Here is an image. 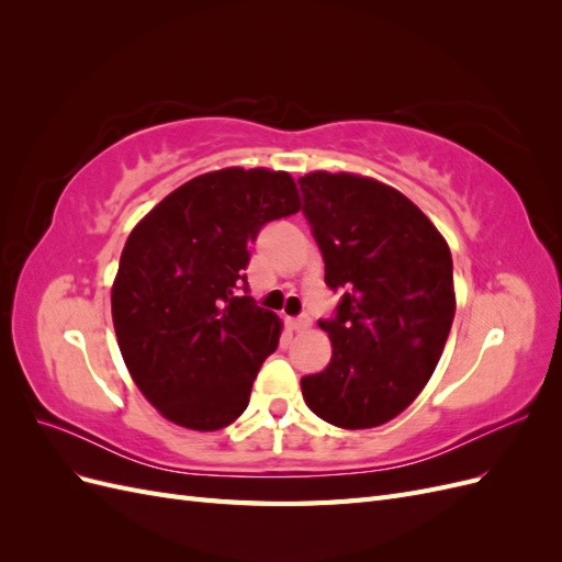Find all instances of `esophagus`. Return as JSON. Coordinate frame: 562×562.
I'll return each mask as SVG.
<instances>
[{
  "mask_svg": "<svg viewBox=\"0 0 562 562\" xmlns=\"http://www.w3.org/2000/svg\"><path fill=\"white\" fill-rule=\"evenodd\" d=\"M310 328H312V318H310V316L291 318V330H295V333H307Z\"/></svg>",
  "mask_w": 562,
  "mask_h": 562,
  "instance_id": "34e87169",
  "label": "esophagus"
}]
</instances>
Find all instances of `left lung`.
I'll return each instance as SVG.
<instances>
[{
  "instance_id": "8db88e82",
  "label": "left lung",
  "mask_w": 562,
  "mask_h": 562,
  "mask_svg": "<svg viewBox=\"0 0 562 562\" xmlns=\"http://www.w3.org/2000/svg\"><path fill=\"white\" fill-rule=\"evenodd\" d=\"M326 283L345 288L321 321L330 363L302 378L310 411L339 429H372L401 415L434 375L454 318L452 255L415 203L375 178L302 176Z\"/></svg>"
}]
</instances>
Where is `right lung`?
<instances>
[{
  "label": "right lung",
  "instance_id": "right-lung-1",
  "mask_svg": "<svg viewBox=\"0 0 562 562\" xmlns=\"http://www.w3.org/2000/svg\"><path fill=\"white\" fill-rule=\"evenodd\" d=\"M300 209L291 173L232 166L180 184L128 234L114 333L135 386L168 422L217 431L248 407L283 321L234 288L260 227Z\"/></svg>",
  "mask_w": 562,
  "mask_h": 562
}]
</instances>
